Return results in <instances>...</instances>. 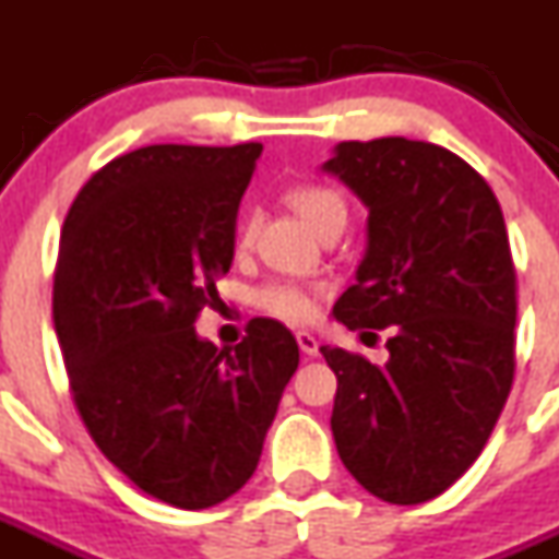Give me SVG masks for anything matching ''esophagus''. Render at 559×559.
Here are the masks:
<instances>
[{"label":"esophagus","instance_id":"esophagus-1","mask_svg":"<svg viewBox=\"0 0 559 559\" xmlns=\"http://www.w3.org/2000/svg\"><path fill=\"white\" fill-rule=\"evenodd\" d=\"M295 337H298V346H301L304 355H309V358H312V355H318V341L312 332H298Z\"/></svg>","mask_w":559,"mask_h":559}]
</instances>
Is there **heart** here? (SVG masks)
<instances>
[{
	"label": "heart",
	"instance_id": "1",
	"mask_svg": "<svg viewBox=\"0 0 559 559\" xmlns=\"http://www.w3.org/2000/svg\"><path fill=\"white\" fill-rule=\"evenodd\" d=\"M289 207L301 215L309 227L321 236L323 229L335 222H346V201L341 199V192L323 185H298L287 192ZM252 238V227L243 224L238 233V247H247ZM252 301L261 312L272 318H281L287 323H304L316 312V293L293 281H270L264 287H258Z\"/></svg>",
	"mask_w": 559,
	"mask_h": 559
}]
</instances>
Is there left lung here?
Instances as JSON below:
<instances>
[{"mask_svg": "<svg viewBox=\"0 0 559 559\" xmlns=\"http://www.w3.org/2000/svg\"><path fill=\"white\" fill-rule=\"evenodd\" d=\"M323 170L369 207L367 255L332 316L389 330L383 367L321 346L337 378V454L374 497L426 503L477 461L514 381L503 210L452 150L401 135L341 142Z\"/></svg>", "mask_w": 559, "mask_h": 559, "instance_id": "left-lung-1", "label": "left lung"}]
</instances>
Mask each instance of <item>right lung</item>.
I'll list each match as a JSON object with an SVG mask.
<instances>
[{"instance_id":"obj_1","label":"right lung","mask_w":559,"mask_h":559,"mask_svg":"<svg viewBox=\"0 0 559 559\" xmlns=\"http://www.w3.org/2000/svg\"><path fill=\"white\" fill-rule=\"evenodd\" d=\"M261 144H150L79 190L53 272V326L84 426L121 475L176 509H210L250 480L298 344L252 318L218 349L195 318L236 250Z\"/></svg>"}]
</instances>
